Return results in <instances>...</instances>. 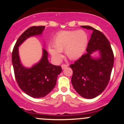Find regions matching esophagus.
<instances>
[{"instance_id":"esophagus-1","label":"esophagus","mask_w":124,"mask_h":124,"mask_svg":"<svg viewBox=\"0 0 124 124\" xmlns=\"http://www.w3.org/2000/svg\"><path fill=\"white\" fill-rule=\"evenodd\" d=\"M68 65L67 64H62V65H61V67H62V69H65L66 68H67L68 67Z\"/></svg>"}]
</instances>
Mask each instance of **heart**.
I'll return each mask as SVG.
<instances>
[{
	"label": "heart",
	"mask_w": 124,
	"mask_h": 124,
	"mask_svg": "<svg viewBox=\"0 0 124 124\" xmlns=\"http://www.w3.org/2000/svg\"><path fill=\"white\" fill-rule=\"evenodd\" d=\"M87 43V34L83 30L62 31L56 35L52 41L54 48H50L49 51L57 61L62 58L60 52L64 51L70 59L76 60L85 53Z\"/></svg>",
	"instance_id": "1"
}]
</instances>
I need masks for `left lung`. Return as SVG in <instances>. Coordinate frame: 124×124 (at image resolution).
I'll list each match as a JSON object with an SVG mask.
<instances>
[{
  "mask_svg": "<svg viewBox=\"0 0 124 124\" xmlns=\"http://www.w3.org/2000/svg\"><path fill=\"white\" fill-rule=\"evenodd\" d=\"M83 28L93 30L83 54L70 67L72 70L71 83L76 92L85 98H93L102 93L110 78L114 63V54L109 41L98 30L89 26ZM99 50L101 57L94 60L90 57L92 52Z\"/></svg>",
  "mask_w": 124,
  "mask_h": 124,
  "instance_id": "8db88e82",
  "label": "left lung"
}]
</instances>
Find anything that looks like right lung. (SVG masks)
Returning a JSON list of instances; mask_svg holds the SVG:
<instances>
[{
    "instance_id": "1",
    "label": "right lung",
    "mask_w": 124,
    "mask_h": 124,
    "mask_svg": "<svg viewBox=\"0 0 124 124\" xmlns=\"http://www.w3.org/2000/svg\"><path fill=\"white\" fill-rule=\"evenodd\" d=\"M45 26H32L18 38L12 53V62L15 78L20 88L33 98L47 95L56 86L57 76L62 72L61 66L52 65L47 59L48 53L43 49V56L38 63L32 68H26L20 63L18 47L30 37L42 33Z\"/></svg>"
}]
</instances>
